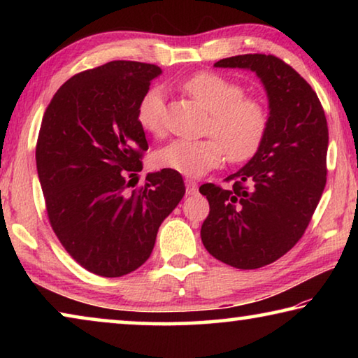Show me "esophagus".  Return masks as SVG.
<instances>
[{"label":"esophagus","mask_w":358,"mask_h":358,"mask_svg":"<svg viewBox=\"0 0 358 358\" xmlns=\"http://www.w3.org/2000/svg\"><path fill=\"white\" fill-rule=\"evenodd\" d=\"M186 194H189V196H194V194H197V183L191 178L186 180Z\"/></svg>","instance_id":"1"}]
</instances>
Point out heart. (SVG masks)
Wrapping results in <instances>:
<instances>
[{
  "mask_svg": "<svg viewBox=\"0 0 358 358\" xmlns=\"http://www.w3.org/2000/svg\"><path fill=\"white\" fill-rule=\"evenodd\" d=\"M181 90L208 112L201 141L178 138L153 155V164L171 169L186 177H201L229 161L245 162L259 153L270 126V113L264 101L245 96L238 82L215 74L199 72L181 85ZM164 93L150 88L137 106V121L143 131L159 136L164 131Z\"/></svg>",
  "mask_w": 358,
  "mask_h": 358,
  "instance_id": "heart-1",
  "label": "heart"
}]
</instances>
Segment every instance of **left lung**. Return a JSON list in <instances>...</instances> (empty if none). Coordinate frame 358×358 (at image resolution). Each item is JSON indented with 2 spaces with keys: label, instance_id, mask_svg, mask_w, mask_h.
<instances>
[{
  "label": "left lung",
  "instance_id": "8db88e82",
  "mask_svg": "<svg viewBox=\"0 0 358 358\" xmlns=\"http://www.w3.org/2000/svg\"><path fill=\"white\" fill-rule=\"evenodd\" d=\"M215 66L256 72L268 96L270 126L259 153L226 178L232 187H199L210 203L203 246L224 264L254 270L305 234L327 183L329 126L311 85L278 57L248 53Z\"/></svg>",
  "mask_w": 358,
  "mask_h": 358
}]
</instances>
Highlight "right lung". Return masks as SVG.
Here are the masks:
<instances>
[{"instance_id":"right-lung-1","label":"right lung","mask_w":358,"mask_h":358,"mask_svg":"<svg viewBox=\"0 0 358 358\" xmlns=\"http://www.w3.org/2000/svg\"><path fill=\"white\" fill-rule=\"evenodd\" d=\"M159 74L155 64L123 59L78 72L42 118L36 166L48 221L69 256L94 275L123 276L147 262L161 222L185 196L171 169L128 191L148 150L137 106Z\"/></svg>"}]
</instances>
